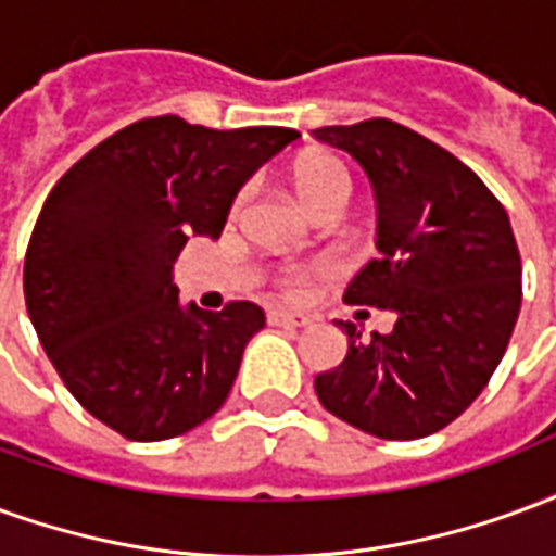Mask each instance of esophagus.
Instances as JSON below:
<instances>
[{"instance_id": "obj_1", "label": "esophagus", "mask_w": 556, "mask_h": 556, "mask_svg": "<svg viewBox=\"0 0 556 556\" xmlns=\"http://www.w3.org/2000/svg\"><path fill=\"white\" fill-rule=\"evenodd\" d=\"M267 321H270V325H279V327H306V325H313V318H309V315L289 313V309H270V313H267Z\"/></svg>"}]
</instances>
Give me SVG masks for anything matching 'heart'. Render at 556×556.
I'll use <instances>...</instances> for the list:
<instances>
[{
    "mask_svg": "<svg viewBox=\"0 0 556 556\" xmlns=\"http://www.w3.org/2000/svg\"><path fill=\"white\" fill-rule=\"evenodd\" d=\"M291 181H294V190L301 195L306 205L313 207L315 214H325V211H342L349 205L351 199V175L345 169V163L333 154H306L294 163L291 169ZM247 187L238 190L235 202H231V211L238 214L247 202ZM330 265H286L279 270V289L289 298H303L309 282L315 277H325Z\"/></svg>",
    "mask_w": 556,
    "mask_h": 556,
    "instance_id": "1",
    "label": "heart"
}]
</instances>
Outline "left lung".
I'll return each mask as SVG.
<instances>
[{
    "instance_id": "8db88e82",
    "label": "left lung",
    "mask_w": 556,
    "mask_h": 556,
    "mask_svg": "<svg viewBox=\"0 0 556 556\" xmlns=\"http://www.w3.org/2000/svg\"><path fill=\"white\" fill-rule=\"evenodd\" d=\"M349 151L378 199V258L345 289V303L396 315L390 333L363 339L315 378V393L354 429L414 441L450 426L485 390L521 309V255L506 207L446 148L390 118L318 127Z\"/></svg>"
}]
</instances>
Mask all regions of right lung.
<instances>
[{
  "instance_id": "right-lung-1",
  "label": "right lung",
  "mask_w": 556,
  "mask_h": 556,
  "mask_svg": "<svg viewBox=\"0 0 556 556\" xmlns=\"http://www.w3.org/2000/svg\"><path fill=\"white\" fill-rule=\"evenodd\" d=\"M298 137L142 118L47 195L23 265L26 309L71 396L127 441H166L223 408L265 313L181 306L172 265L190 235L219 238L241 184Z\"/></svg>"
}]
</instances>
